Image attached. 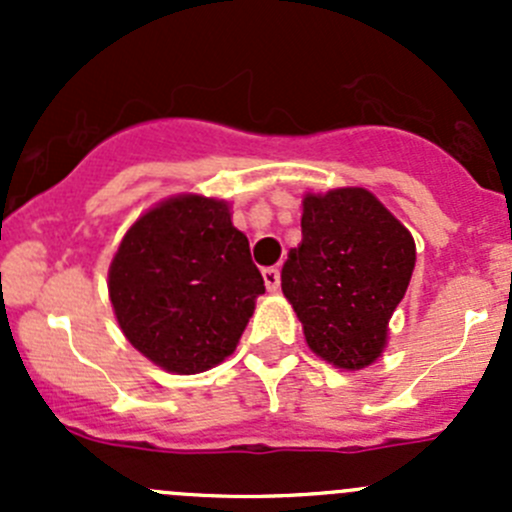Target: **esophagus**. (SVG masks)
I'll return each instance as SVG.
<instances>
[{
	"label": "esophagus",
	"mask_w": 512,
	"mask_h": 512,
	"mask_svg": "<svg viewBox=\"0 0 512 512\" xmlns=\"http://www.w3.org/2000/svg\"><path fill=\"white\" fill-rule=\"evenodd\" d=\"M262 280H265L267 292H277L280 289V270L277 267H265L262 270Z\"/></svg>",
	"instance_id": "obj_1"
}]
</instances>
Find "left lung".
<instances>
[{
	"label": "left lung",
	"mask_w": 512,
	"mask_h": 512,
	"mask_svg": "<svg viewBox=\"0 0 512 512\" xmlns=\"http://www.w3.org/2000/svg\"><path fill=\"white\" fill-rule=\"evenodd\" d=\"M414 265V237L369 190H329L304 198L302 245L289 250L282 292L314 354L364 369L384 352Z\"/></svg>",
	"instance_id": "left-lung-1"
}]
</instances>
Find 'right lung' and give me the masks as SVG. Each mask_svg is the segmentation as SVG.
I'll use <instances>...</instances> for the list:
<instances>
[{"mask_svg": "<svg viewBox=\"0 0 512 512\" xmlns=\"http://www.w3.org/2000/svg\"><path fill=\"white\" fill-rule=\"evenodd\" d=\"M265 280L223 200L180 195L126 232L108 272L113 312L153 364L198 374L235 352Z\"/></svg>", "mask_w": 512, "mask_h": 512, "instance_id": "right-lung-1", "label": "right lung"}]
</instances>
